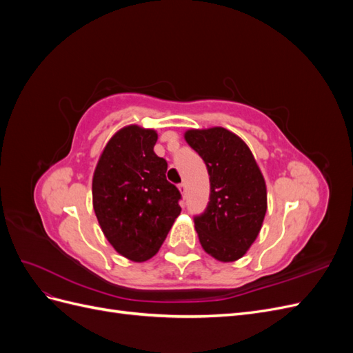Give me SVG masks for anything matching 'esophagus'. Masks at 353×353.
Masks as SVG:
<instances>
[{
  "mask_svg": "<svg viewBox=\"0 0 353 353\" xmlns=\"http://www.w3.org/2000/svg\"><path fill=\"white\" fill-rule=\"evenodd\" d=\"M178 190H179L181 194L185 196V193H187V184H185V183H181V184L178 185Z\"/></svg>",
  "mask_w": 353,
  "mask_h": 353,
  "instance_id": "1",
  "label": "esophagus"
}]
</instances>
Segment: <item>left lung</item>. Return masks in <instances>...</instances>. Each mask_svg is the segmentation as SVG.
Masks as SVG:
<instances>
[{
  "label": "left lung",
  "instance_id": "1",
  "mask_svg": "<svg viewBox=\"0 0 353 353\" xmlns=\"http://www.w3.org/2000/svg\"><path fill=\"white\" fill-rule=\"evenodd\" d=\"M188 145L205 160L210 200L194 227L203 250L219 262L239 261L250 249L266 213V184L254 156L222 126L188 130Z\"/></svg>",
  "mask_w": 353,
  "mask_h": 353
}]
</instances>
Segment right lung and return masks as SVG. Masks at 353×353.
I'll list each match as a JSON object with an SVG mask.
<instances>
[{
    "mask_svg": "<svg viewBox=\"0 0 353 353\" xmlns=\"http://www.w3.org/2000/svg\"><path fill=\"white\" fill-rule=\"evenodd\" d=\"M156 141L154 130L123 126L103 148L92 176V206L104 237L134 262L153 258L181 213V194L166 179Z\"/></svg>",
    "mask_w": 353,
    "mask_h": 353,
    "instance_id": "add662e5",
    "label": "right lung"
}]
</instances>
